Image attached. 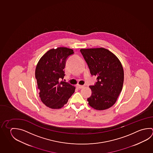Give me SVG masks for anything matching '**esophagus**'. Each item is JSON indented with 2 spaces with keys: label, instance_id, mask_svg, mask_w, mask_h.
Here are the masks:
<instances>
[{
  "label": "esophagus",
  "instance_id": "34e87169",
  "mask_svg": "<svg viewBox=\"0 0 153 153\" xmlns=\"http://www.w3.org/2000/svg\"><path fill=\"white\" fill-rule=\"evenodd\" d=\"M84 87H85V86H83V85H78L76 86V87L78 88V89H81V88H83Z\"/></svg>",
  "mask_w": 153,
  "mask_h": 153
}]
</instances>
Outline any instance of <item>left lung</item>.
<instances>
[{"label":"left lung","mask_w":153,"mask_h":153,"mask_svg":"<svg viewBox=\"0 0 153 153\" xmlns=\"http://www.w3.org/2000/svg\"><path fill=\"white\" fill-rule=\"evenodd\" d=\"M92 75L97 82L90 86L92 94L87 99L89 106L97 110L111 107L121 92L124 72L120 61L114 54L104 48L81 49Z\"/></svg>","instance_id":"obj_1"}]
</instances>
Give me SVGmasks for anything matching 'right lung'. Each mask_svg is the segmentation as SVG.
<instances>
[{"label": "right lung", "mask_w": 153, "mask_h": 153, "mask_svg": "<svg viewBox=\"0 0 153 153\" xmlns=\"http://www.w3.org/2000/svg\"><path fill=\"white\" fill-rule=\"evenodd\" d=\"M73 54V50L66 47L53 48L42 56L36 65L35 75L39 97L49 108H61L75 91V87L60 81L65 75L67 59Z\"/></svg>", "instance_id": "1"}]
</instances>
